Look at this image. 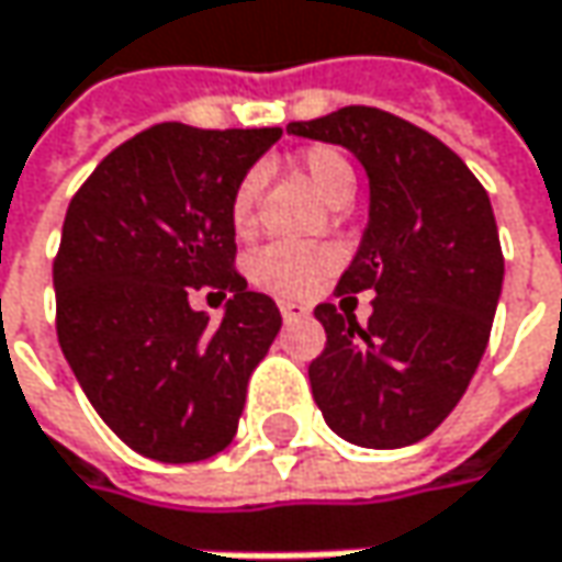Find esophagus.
I'll return each mask as SVG.
<instances>
[{
    "mask_svg": "<svg viewBox=\"0 0 562 562\" xmlns=\"http://www.w3.org/2000/svg\"><path fill=\"white\" fill-rule=\"evenodd\" d=\"M280 312H282V321H285V324L308 317V308H305V305H299V302H280Z\"/></svg>",
    "mask_w": 562,
    "mask_h": 562,
    "instance_id": "34e87169",
    "label": "esophagus"
}]
</instances>
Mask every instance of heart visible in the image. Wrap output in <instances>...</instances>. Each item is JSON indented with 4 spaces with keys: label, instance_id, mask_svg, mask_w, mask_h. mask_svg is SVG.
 Returning <instances> with one entry per match:
<instances>
[{
    "label": "heart",
    "instance_id": "heart-1",
    "mask_svg": "<svg viewBox=\"0 0 562 562\" xmlns=\"http://www.w3.org/2000/svg\"><path fill=\"white\" fill-rule=\"evenodd\" d=\"M299 171L308 178L314 193L330 206H340L352 196L356 175H352V165L344 151L330 149V146H312L299 155ZM254 203H257V175H248L232 196V225L238 232H250ZM334 267H337V254L330 248L280 241V245H270L254 257L250 273H254L257 285H263L277 295H305Z\"/></svg>",
    "mask_w": 562,
    "mask_h": 562
}]
</instances>
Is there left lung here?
Here are the masks:
<instances>
[{"label": "left lung", "mask_w": 562, "mask_h": 562, "mask_svg": "<svg viewBox=\"0 0 562 562\" xmlns=\"http://www.w3.org/2000/svg\"><path fill=\"white\" fill-rule=\"evenodd\" d=\"M285 133L344 146L369 175V225L337 295L372 289V317L314 308L327 330L314 404L352 446H413L458 407L490 340L506 273L490 196L446 143L379 108Z\"/></svg>", "instance_id": "8db88e82"}]
</instances>
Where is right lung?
<instances>
[{
    "label": "right lung",
    "instance_id": "1",
    "mask_svg": "<svg viewBox=\"0 0 562 562\" xmlns=\"http://www.w3.org/2000/svg\"><path fill=\"white\" fill-rule=\"evenodd\" d=\"M282 136L158 123L116 146L72 196L53 260L56 337L85 397L146 458L190 464L238 432L250 372L282 327L235 273L232 196ZM232 294L218 325L189 292Z\"/></svg>",
    "mask_w": 562,
    "mask_h": 562
}]
</instances>
